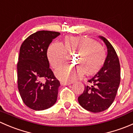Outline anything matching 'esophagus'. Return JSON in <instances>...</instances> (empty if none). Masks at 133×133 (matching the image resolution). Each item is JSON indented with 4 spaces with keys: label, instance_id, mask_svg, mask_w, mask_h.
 Segmentation results:
<instances>
[{
    "label": "esophagus",
    "instance_id": "obj_1",
    "mask_svg": "<svg viewBox=\"0 0 133 133\" xmlns=\"http://www.w3.org/2000/svg\"><path fill=\"white\" fill-rule=\"evenodd\" d=\"M60 84H61V85H70L71 83L70 82H60Z\"/></svg>",
    "mask_w": 133,
    "mask_h": 133
}]
</instances>
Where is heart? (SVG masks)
<instances>
[{
	"instance_id": "1",
	"label": "heart",
	"mask_w": 133,
	"mask_h": 133,
	"mask_svg": "<svg viewBox=\"0 0 133 133\" xmlns=\"http://www.w3.org/2000/svg\"><path fill=\"white\" fill-rule=\"evenodd\" d=\"M67 53L79 54L75 65L78 68H64L56 71L57 77L65 82L74 81L83 76L97 74L105 63L106 55L104 49L95 41L85 37L67 36L63 42L51 44L47 56L51 66L58 69L65 64Z\"/></svg>"
}]
</instances>
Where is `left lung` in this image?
Wrapping results in <instances>:
<instances>
[{
    "label": "left lung",
    "mask_w": 133,
    "mask_h": 133,
    "mask_svg": "<svg viewBox=\"0 0 133 133\" xmlns=\"http://www.w3.org/2000/svg\"><path fill=\"white\" fill-rule=\"evenodd\" d=\"M98 37L108 49L105 63L100 71L88 80L91 86H85L83 93L78 98L80 105L92 112H102L111 106L120 82V65L117 54L106 38Z\"/></svg>",
    "instance_id": "left-lung-1"
}]
</instances>
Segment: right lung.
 <instances>
[{"label": "right lung", "mask_w": 133, "mask_h": 133, "mask_svg": "<svg viewBox=\"0 0 133 133\" xmlns=\"http://www.w3.org/2000/svg\"><path fill=\"white\" fill-rule=\"evenodd\" d=\"M60 35L58 32L39 31L29 36L20 49L18 91L24 103L35 111L47 109L57 102L60 84L49 68L47 51Z\"/></svg>", "instance_id": "1"}]
</instances>
